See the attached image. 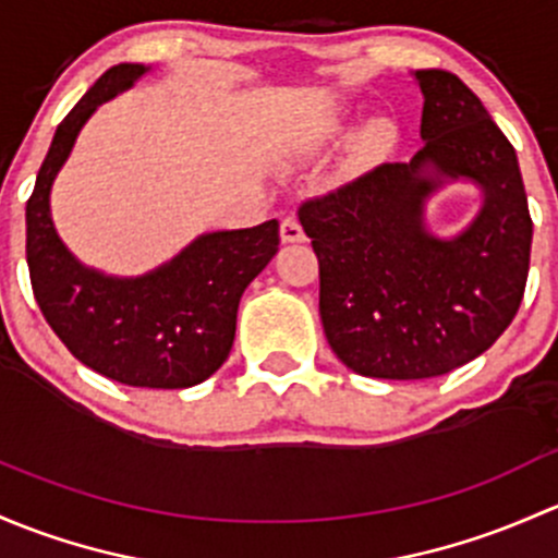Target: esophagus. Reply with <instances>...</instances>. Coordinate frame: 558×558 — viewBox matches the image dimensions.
<instances>
[{
    "instance_id": "obj_1",
    "label": "esophagus",
    "mask_w": 558,
    "mask_h": 558,
    "mask_svg": "<svg viewBox=\"0 0 558 558\" xmlns=\"http://www.w3.org/2000/svg\"><path fill=\"white\" fill-rule=\"evenodd\" d=\"M303 239H306V233H303L301 222H298L295 217H284V220H281V241L295 244V241H303Z\"/></svg>"
}]
</instances>
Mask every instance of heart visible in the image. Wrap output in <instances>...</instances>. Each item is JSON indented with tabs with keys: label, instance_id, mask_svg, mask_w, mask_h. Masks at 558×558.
<instances>
[{
	"label": "heart",
	"instance_id": "1",
	"mask_svg": "<svg viewBox=\"0 0 558 558\" xmlns=\"http://www.w3.org/2000/svg\"><path fill=\"white\" fill-rule=\"evenodd\" d=\"M395 145V125L387 120H376L360 134L357 140V160L371 163V160L384 158Z\"/></svg>",
	"mask_w": 558,
	"mask_h": 558
}]
</instances>
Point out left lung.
Instances as JSON below:
<instances>
[{"label":"left lung","instance_id":"left-lung-1","mask_svg":"<svg viewBox=\"0 0 558 558\" xmlns=\"http://www.w3.org/2000/svg\"><path fill=\"white\" fill-rule=\"evenodd\" d=\"M416 80L422 150L298 209L319 260L327 343L360 376L392 381L444 376L484 354L519 312L532 250L508 136L457 74L422 69ZM440 175H468L487 193L480 220L451 242L421 228Z\"/></svg>","mask_w":558,"mask_h":558}]
</instances>
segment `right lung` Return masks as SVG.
<instances>
[{
  "instance_id": "1",
  "label": "right lung",
  "mask_w": 558,
  "mask_h": 558,
  "mask_svg": "<svg viewBox=\"0 0 558 558\" xmlns=\"http://www.w3.org/2000/svg\"><path fill=\"white\" fill-rule=\"evenodd\" d=\"M145 66L107 69L59 123L26 204V263L39 312L90 371L145 389H185L228 360L246 284L279 250V222L209 233L142 279H109L80 266L50 220V185L74 136L101 101Z\"/></svg>"
}]
</instances>
